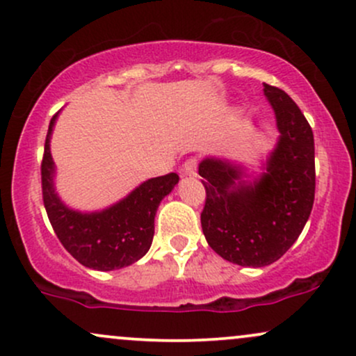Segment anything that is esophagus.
<instances>
[{"label": "esophagus", "mask_w": 356, "mask_h": 356, "mask_svg": "<svg viewBox=\"0 0 356 356\" xmlns=\"http://www.w3.org/2000/svg\"><path fill=\"white\" fill-rule=\"evenodd\" d=\"M181 170L186 175H195V172H197V159H189V161L184 162Z\"/></svg>", "instance_id": "esophagus-1"}]
</instances>
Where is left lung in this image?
Instances as JSON below:
<instances>
[{"label":"left lung","instance_id":"1","mask_svg":"<svg viewBox=\"0 0 356 356\" xmlns=\"http://www.w3.org/2000/svg\"><path fill=\"white\" fill-rule=\"evenodd\" d=\"M263 87L280 132L263 170L246 181V167L226 159L199 162L207 244L229 263L249 268L275 263L295 244L314 201L312 127L288 93L268 83Z\"/></svg>","mask_w":356,"mask_h":356}]
</instances>
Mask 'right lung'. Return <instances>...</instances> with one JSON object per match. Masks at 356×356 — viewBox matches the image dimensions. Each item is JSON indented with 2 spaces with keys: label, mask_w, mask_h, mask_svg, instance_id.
I'll return each instance as SVG.
<instances>
[{
  "label": "right lung",
  "mask_w": 356,
  "mask_h": 356,
  "mask_svg": "<svg viewBox=\"0 0 356 356\" xmlns=\"http://www.w3.org/2000/svg\"><path fill=\"white\" fill-rule=\"evenodd\" d=\"M56 115L48 127L42 162L43 202L60 243L80 264L97 271L130 266L150 249L159 204L179 182L177 174L149 179L124 199L102 211L81 212L68 207L55 189V162L50 140Z\"/></svg>",
  "instance_id": "obj_1"
}]
</instances>
